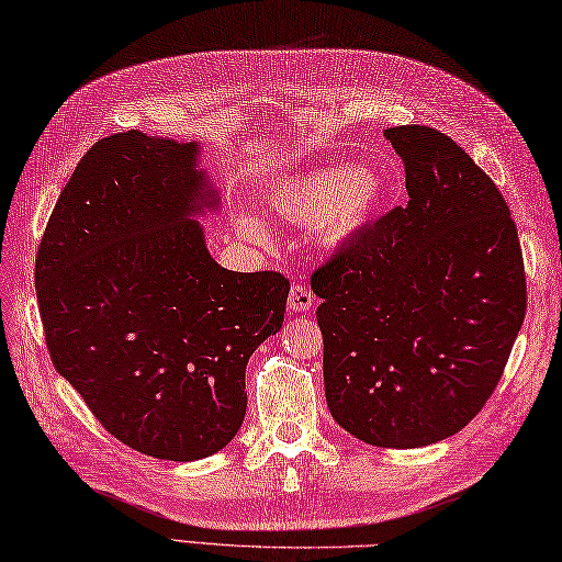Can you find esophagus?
Wrapping results in <instances>:
<instances>
[{
  "instance_id": "esophagus-1",
  "label": "esophagus",
  "mask_w": 562,
  "mask_h": 562,
  "mask_svg": "<svg viewBox=\"0 0 562 562\" xmlns=\"http://www.w3.org/2000/svg\"><path fill=\"white\" fill-rule=\"evenodd\" d=\"M314 307V295L303 283H293L289 291V310L291 312H310Z\"/></svg>"
}]
</instances>
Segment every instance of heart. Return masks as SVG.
I'll use <instances>...</instances> for the list:
<instances>
[{
	"mask_svg": "<svg viewBox=\"0 0 562 562\" xmlns=\"http://www.w3.org/2000/svg\"><path fill=\"white\" fill-rule=\"evenodd\" d=\"M386 183L376 171L352 169L350 164H328L273 183L265 202L283 222L310 224L322 245H338L372 218L384 200ZM240 236L265 238V226L255 216H238Z\"/></svg>",
	"mask_w": 562,
	"mask_h": 562,
	"instance_id": "b5f03b06",
	"label": "heart"
}]
</instances>
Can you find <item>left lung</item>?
Instances as JSON below:
<instances>
[{
    "label": "left lung",
    "instance_id": "1",
    "mask_svg": "<svg viewBox=\"0 0 562 562\" xmlns=\"http://www.w3.org/2000/svg\"><path fill=\"white\" fill-rule=\"evenodd\" d=\"M407 204L314 269L334 419L381 448H419L479 415L527 310L517 226L496 183L446 133L395 126Z\"/></svg>",
    "mask_w": 562,
    "mask_h": 562
}]
</instances>
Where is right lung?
Masks as SVG:
<instances>
[{
    "label": "right lung",
    "mask_w": 562,
    "mask_h": 562,
    "mask_svg": "<svg viewBox=\"0 0 562 562\" xmlns=\"http://www.w3.org/2000/svg\"><path fill=\"white\" fill-rule=\"evenodd\" d=\"M216 204L195 143L116 133L80 159L37 248L54 369L149 458L190 462L234 439L245 367L283 324V273L228 271L207 252L190 216Z\"/></svg>",
    "instance_id": "obj_1"
}]
</instances>
